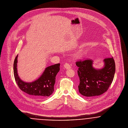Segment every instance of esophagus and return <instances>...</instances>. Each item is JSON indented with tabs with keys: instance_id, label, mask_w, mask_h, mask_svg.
I'll return each mask as SVG.
<instances>
[{
	"instance_id": "34e87169",
	"label": "esophagus",
	"mask_w": 128,
	"mask_h": 128,
	"mask_svg": "<svg viewBox=\"0 0 128 128\" xmlns=\"http://www.w3.org/2000/svg\"><path fill=\"white\" fill-rule=\"evenodd\" d=\"M64 67L66 69H70L71 68V66L70 65L68 64V63H66L64 64Z\"/></svg>"
}]
</instances>
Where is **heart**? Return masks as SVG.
Instances as JSON below:
<instances>
[{"mask_svg": "<svg viewBox=\"0 0 128 128\" xmlns=\"http://www.w3.org/2000/svg\"><path fill=\"white\" fill-rule=\"evenodd\" d=\"M83 56V54L81 53H78L77 55H76V56L77 58H81Z\"/></svg>", "mask_w": 128, "mask_h": 128, "instance_id": "heart-1", "label": "heart"}]
</instances>
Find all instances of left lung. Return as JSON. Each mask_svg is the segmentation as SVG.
Segmentation results:
<instances>
[{"mask_svg":"<svg viewBox=\"0 0 128 128\" xmlns=\"http://www.w3.org/2000/svg\"><path fill=\"white\" fill-rule=\"evenodd\" d=\"M104 62V68L98 70L93 68L92 60L90 59L76 62L80 79L78 89L82 95L91 98L108 91L114 78L115 64L112 57L106 58Z\"/></svg>","mask_w":128,"mask_h":128,"instance_id":"1","label":"left lung"}]
</instances>
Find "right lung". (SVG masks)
<instances>
[{
  "instance_id": "obj_1",
  "label": "right lung",
  "mask_w": 128,
  "mask_h": 128,
  "mask_svg": "<svg viewBox=\"0 0 128 128\" xmlns=\"http://www.w3.org/2000/svg\"><path fill=\"white\" fill-rule=\"evenodd\" d=\"M18 56H16L14 62V75L19 88L36 98H45L51 95L54 91L56 76L60 71V64H55L46 68L36 80L32 82H25L18 77L17 68Z\"/></svg>"
}]
</instances>
